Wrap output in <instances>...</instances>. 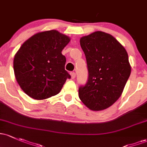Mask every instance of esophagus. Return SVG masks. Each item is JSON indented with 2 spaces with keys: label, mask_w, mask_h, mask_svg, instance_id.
I'll return each instance as SVG.
<instances>
[{
  "label": "esophagus",
  "mask_w": 147,
  "mask_h": 147,
  "mask_svg": "<svg viewBox=\"0 0 147 147\" xmlns=\"http://www.w3.org/2000/svg\"><path fill=\"white\" fill-rule=\"evenodd\" d=\"M70 75H71V78L75 79V76H76V74H75V72H70Z\"/></svg>",
  "instance_id": "1"
}]
</instances>
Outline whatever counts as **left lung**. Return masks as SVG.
I'll use <instances>...</instances> for the list:
<instances>
[{"label":"left lung","instance_id":"8db88e82","mask_svg":"<svg viewBox=\"0 0 147 147\" xmlns=\"http://www.w3.org/2000/svg\"><path fill=\"white\" fill-rule=\"evenodd\" d=\"M80 42L86 56L88 79L79 88V97L91 110H103L123 93L131 72L128 53L118 40L105 32H93Z\"/></svg>","mask_w":147,"mask_h":147}]
</instances>
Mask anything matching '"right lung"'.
Segmentation results:
<instances>
[{
  "mask_svg": "<svg viewBox=\"0 0 147 147\" xmlns=\"http://www.w3.org/2000/svg\"><path fill=\"white\" fill-rule=\"evenodd\" d=\"M70 38L51 30L39 32L26 40L14 55L16 80L23 91L35 100L57 95L70 75L65 70L61 53Z\"/></svg>",
  "mask_w": 147,
  "mask_h": 147,
  "instance_id": "1",
  "label": "right lung"
}]
</instances>
